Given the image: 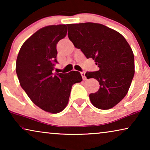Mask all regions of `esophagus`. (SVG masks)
Segmentation results:
<instances>
[{"label": "esophagus", "instance_id": "1", "mask_svg": "<svg viewBox=\"0 0 150 150\" xmlns=\"http://www.w3.org/2000/svg\"><path fill=\"white\" fill-rule=\"evenodd\" d=\"M82 77H83V80H86V76H85V71H81V72Z\"/></svg>", "mask_w": 150, "mask_h": 150}]
</instances>
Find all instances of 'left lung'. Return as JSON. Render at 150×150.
Listing matches in <instances>:
<instances>
[{"mask_svg":"<svg viewBox=\"0 0 150 150\" xmlns=\"http://www.w3.org/2000/svg\"><path fill=\"white\" fill-rule=\"evenodd\" d=\"M67 26L74 46L99 67L98 71L85 74L100 85L96 93L89 94L91 104L99 109L114 107L126 96L134 76L132 48L122 34L103 24L86 22Z\"/></svg>","mask_w":150,"mask_h":150,"instance_id":"left-lung-1","label":"left lung"}]
</instances>
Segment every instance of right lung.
<instances>
[{"mask_svg":"<svg viewBox=\"0 0 150 150\" xmlns=\"http://www.w3.org/2000/svg\"><path fill=\"white\" fill-rule=\"evenodd\" d=\"M65 24L44 26L26 40L16 60L20 85L33 103L50 113L66 107L71 87L83 81L79 71L52 72L57 61V44L66 36Z\"/></svg>","mask_w":150,"mask_h":150,"instance_id":"obj_1","label":"right lung"}]
</instances>
